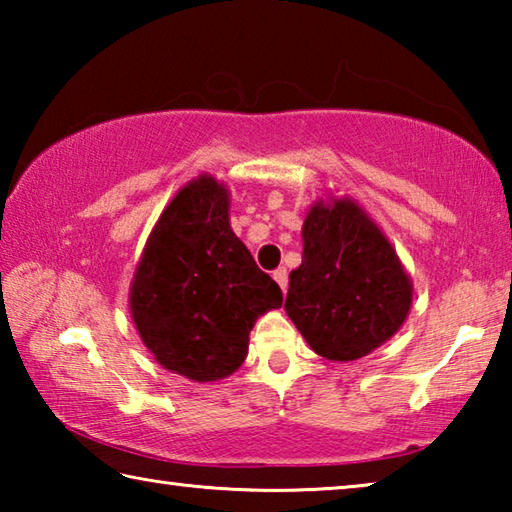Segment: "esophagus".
Wrapping results in <instances>:
<instances>
[{
	"instance_id": "obj_1",
	"label": "esophagus",
	"mask_w": 512,
	"mask_h": 512,
	"mask_svg": "<svg viewBox=\"0 0 512 512\" xmlns=\"http://www.w3.org/2000/svg\"><path fill=\"white\" fill-rule=\"evenodd\" d=\"M273 277H275V282L280 284L282 293H287V287H289V273H287V268H277V271L273 273Z\"/></svg>"
}]
</instances>
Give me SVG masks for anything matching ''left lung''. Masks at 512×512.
<instances>
[{"instance_id":"8db88e82","label":"left lung","mask_w":512,"mask_h":512,"mask_svg":"<svg viewBox=\"0 0 512 512\" xmlns=\"http://www.w3.org/2000/svg\"><path fill=\"white\" fill-rule=\"evenodd\" d=\"M302 246L284 309L309 348L354 361L391 339L409 316L413 284L375 221L350 198L316 201Z\"/></svg>"}]
</instances>
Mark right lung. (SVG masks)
Listing matches in <instances>:
<instances>
[{
  "mask_svg": "<svg viewBox=\"0 0 512 512\" xmlns=\"http://www.w3.org/2000/svg\"><path fill=\"white\" fill-rule=\"evenodd\" d=\"M228 212V189L207 173L180 189L146 241L128 298L155 361L194 381L232 375L255 320L282 305L280 287L259 271Z\"/></svg>",
  "mask_w": 512,
  "mask_h": 512,
  "instance_id": "add662e5",
  "label": "right lung"
}]
</instances>
